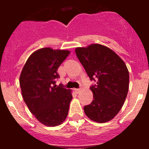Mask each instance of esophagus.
Instances as JSON below:
<instances>
[{
  "instance_id": "obj_1",
  "label": "esophagus",
  "mask_w": 149,
  "mask_h": 149,
  "mask_svg": "<svg viewBox=\"0 0 149 149\" xmlns=\"http://www.w3.org/2000/svg\"><path fill=\"white\" fill-rule=\"evenodd\" d=\"M74 92H75L76 93H79L81 92V89H74Z\"/></svg>"
}]
</instances>
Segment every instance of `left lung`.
Masks as SVG:
<instances>
[{
    "mask_svg": "<svg viewBox=\"0 0 149 149\" xmlns=\"http://www.w3.org/2000/svg\"><path fill=\"white\" fill-rule=\"evenodd\" d=\"M75 53L91 81L93 101L84 106L89 119L96 122H108L117 115L127 97L129 72L125 63L106 46L93 44L77 48Z\"/></svg>",
    "mask_w": 149,
    "mask_h": 149,
    "instance_id": "left-lung-1",
    "label": "left lung"
}]
</instances>
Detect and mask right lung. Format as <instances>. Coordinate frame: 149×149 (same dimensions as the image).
Wrapping results in <instances>:
<instances>
[{
  "mask_svg": "<svg viewBox=\"0 0 149 149\" xmlns=\"http://www.w3.org/2000/svg\"><path fill=\"white\" fill-rule=\"evenodd\" d=\"M69 51L41 48L29 56L20 75L22 97L31 113L42 124L57 126L68 115L72 99L70 89L56 85L57 69Z\"/></svg>",
  "mask_w": 149,
  "mask_h": 149,
  "instance_id": "right-lung-1",
  "label": "right lung"
}]
</instances>
